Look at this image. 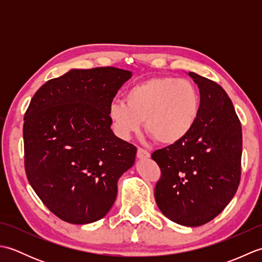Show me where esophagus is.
<instances>
[{
  "instance_id": "34e87169",
  "label": "esophagus",
  "mask_w": 262,
  "mask_h": 262,
  "mask_svg": "<svg viewBox=\"0 0 262 262\" xmlns=\"http://www.w3.org/2000/svg\"><path fill=\"white\" fill-rule=\"evenodd\" d=\"M136 155H137L138 159H148L149 155H151V154H149V152L146 151V149H144L142 147H138Z\"/></svg>"
}]
</instances>
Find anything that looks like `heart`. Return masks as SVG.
<instances>
[{"instance_id": "1", "label": "heart", "mask_w": 262, "mask_h": 262, "mask_svg": "<svg viewBox=\"0 0 262 262\" xmlns=\"http://www.w3.org/2000/svg\"><path fill=\"white\" fill-rule=\"evenodd\" d=\"M125 102L109 107V118L117 135L129 138L143 121L149 136L162 145H173L191 132L198 119L200 99L190 82L173 77H154L132 86Z\"/></svg>"}]
</instances>
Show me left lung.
<instances>
[{
  "mask_svg": "<svg viewBox=\"0 0 262 262\" xmlns=\"http://www.w3.org/2000/svg\"><path fill=\"white\" fill-rule=\"evenodd\" d=\"M200 108L191 132L179 143L153 152L161 169L154 196L174 223L200 226L219 215L241 180L242 128L231 99L216 82L192 72Z\"/></svg>",
  "mask_w": 262,
  "mask_h": 262,
  "instance_id": "8db88e82",
  "label": "left lung"
}]
</instances>
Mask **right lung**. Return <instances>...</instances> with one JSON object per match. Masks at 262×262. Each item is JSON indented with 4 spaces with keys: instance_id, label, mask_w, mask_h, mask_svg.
I'll use <instances>...</instances> for the list:
<instances>
[{
    "instance_id": "right-lung-1",
    "label": "right lung",
    "mask_w": 262,
    "mask_h": 262,
    "mask_svg": "<svg viewBox=\"0 0 262 262\" xmlns=\"http://www.w3.org/2000/svg\"><path fill=\"white\" fill-rule=\"evenodd\" d=\"M132 72L72 70L47 81L25 114V169L30 186L58 219L101 220L137 148L111 130L109 107Z\"/></svg>"
}]
</instances>
